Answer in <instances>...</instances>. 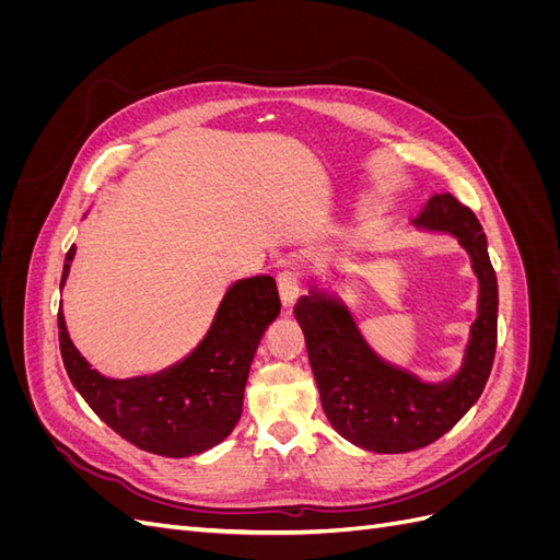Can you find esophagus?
<instances>
[{
	"mask_svg": "<svg viewBox=\"0 0 560 560\" xmlns=\"http://www.w3.org/2000/svg\"><path fill=\"white\" fill-rule=\"evenodd\" d=\"M278 290H280V299L284 308H292L294 303L301 296L303 290V278L296 268H287L278 276Z\"/></svg>",
	"mask_w": 560,
	"mask_h": 560,
	"instance_id": "esophagus-1",
	"label": "esophagus"
}]
</instances>
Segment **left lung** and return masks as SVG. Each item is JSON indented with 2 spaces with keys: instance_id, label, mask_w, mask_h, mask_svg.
<instances>
[{
  "instance_id": "obj_1",
  "label": "left lung",
  "mask_w": 560,
  "mask_h": 560,
  "mask_svg": "<svg viewBox=\"0 0 560 560\" xmlns=\"http://www.w3.org/2000/svg\"><path fill=\"white\" fill-rule=\"evenodd\" d=\"M416 224L453 233L469 252L481 282L479 317L471 325L465 364L451 383L425 385L381 362L336 299L311 292L294 308L322 409L338 434L376 453H409L446 434L481 397L495 360L498 278L477 214L451 194H436Z\"/></svg>"
}]
</instances>
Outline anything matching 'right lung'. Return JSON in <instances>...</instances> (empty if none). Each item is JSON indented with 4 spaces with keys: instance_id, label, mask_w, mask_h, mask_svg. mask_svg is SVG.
Returning <instances> with one entry per match:
<instances>
[{
    "instance_id": "obj_1",
    "label": "right lung",
    "mask_w": 560,
    "mask_h": 560,
    "mask_svg": "<svg viewBox=\"0 0 560 560\" xmlns=\"http://www.w3.org/2000/svg\"><path fill=\"white\" fill-rule=\"evenodd\" d=\"M72 257L74 247L67 252L62 282ZM278 315L276 280L257 276L231 287L206 341L159 376L103 378L72 346L62 313H58L60 354L79 395L116 434L149 453L186 457L217 446L235 428L254 352Z\"/></svg>"
}]
</instances>
